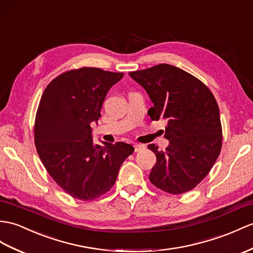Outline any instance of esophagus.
I'll return each mask as SVG.
<instances>
[{"label":"esophagus","mask_w":253,"mask_h":253,"mask_svg":"<svg viewBox=\"0 0 253 253\" xmlns=\"http://www.w3.org/2000/svg\"><path fill=\"white\" fill-rule=\"evenodd\" d=\"M146 149V146L145 145H141V144H134V151L135 152H138V151H143Z\"/></svg>","instance_id":"esophagus-1"}]
</instances>
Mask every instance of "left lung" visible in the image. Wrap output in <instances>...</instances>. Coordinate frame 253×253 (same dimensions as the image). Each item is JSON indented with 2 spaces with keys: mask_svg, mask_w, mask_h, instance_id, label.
I'll return each mask as SVG.
<instances>
[{
  "mask_svg": "<svg viewBox=\"0 0 253 253\" xmlns=\"http://www.w3.org/2000/svg\"><path fill=\"white\" fill-rule=\"evenodd\" d=\"M128 75L149 95L151 120L168 121L166 150L148 145L157 157L150 181L170 194L194 189L211 169L222 146L220 112L211 91L191 74L165 63Z\"/></svg>",
  "mask_w": 253,
  "mask_h": 253,
  "instance_id": "8db88e82",
  "label": "left lung"
}]
</instances>
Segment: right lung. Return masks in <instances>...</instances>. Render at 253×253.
<instances>
[{
    "mask_svg": "<svg viewBox=\"0 0 253 253\" xmlns=\"http://www.w3.org/2000/svg\"><path fill=\"white\" fill-rule=\"evenodd\" d=\"M123 73L83 67L61 74L47 85L35 118L36 150L52 179L74 199L91 201L106 193L121 164L133 153L130 144L104 146L92 139L107 92Z\"/></svg>",
    "mask_w": 253,
    "mask_h": 253,
    "instance_id": "1",
    "label": "right lung"
}]
</instances>
